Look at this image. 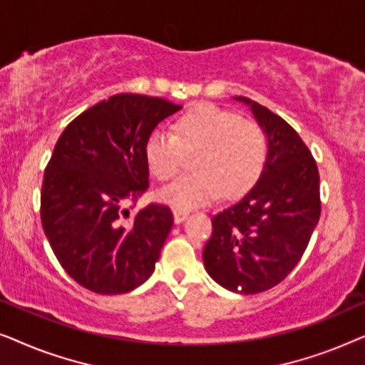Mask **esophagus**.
<instances>
[{
  "label": "esophagus",
  "instance_id": "34e87169",
  "mask_svg": "<svg viewBox=\"0 0 365 365\" xmlns=\"http://www.w3.org/2000/svg\"><path fill=\"white\" fill-rule=\"evenodd\" d=\"M173 214H174V222L176 224L186 221L189 216V212L184 211V209H173Z\"/></svg>",
  "mask_w": 365,
  "mask_h": 365
}]
</instances>
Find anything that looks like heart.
I'll return each instance as SVG.
<instances>
[{
  "instance_id": "obj_1",
  "label": "heart",
  "mask_w": 365,
  "mask_h": 365,
  "mask_svg": "<svg viewBox=\"0 0 365 365\" xmlns=\"http://www.w3.org/2000/svg\"><path fill=\"white\" fill-rule=\"evenodd\" d=\"M185 153H193L192 171L159 192L176 209L204 206L226 191L246 192L261 176L267 159L262 128L216 104H197L173 124V134L154 129L144 144V158L158 181H171L181 171Z\"/></svg>"
}]
</instances>
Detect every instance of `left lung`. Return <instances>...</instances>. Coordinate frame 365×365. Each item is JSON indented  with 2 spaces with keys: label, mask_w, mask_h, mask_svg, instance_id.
I'll list each match as a JSON object with an SVG mask.
<instances>
[{
  "label": "left lung",
  "mask_w": 365,
  "mask_h": 365,
  "mask_svg": "<svg viewBox=\"0 0 365 365\" xmlns=\"http://www.w3.org/2000/svg\"><path fill=\"white\" fill-rule=\"evenodd\" d=\"M267 138V159L254 187L212 217L204 267L219 286L241 294L267 291L301 261L321 216L319 171L311 151L281 116L249 98Z\"/></svg>",
  "instance_id": "obj_1"
}]
</instances>
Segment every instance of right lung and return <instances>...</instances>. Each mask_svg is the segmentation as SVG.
I'll return each mask as SVG.
<instances>
[{
    "label": "right lung",
    "instance_id": "add662e5",
    "mask_svg": "<svg viewBox=\"0 0 365 365\" xmlns=\"http://www.w3.org/2000/svg\"><path fill=\"white\" fill-rule=\"evenodd\" d=\"M182 106L143 94H114L73 119L44 171L41 224L64 271L98 294H124L148 281L173 227V212L128 202L146 191L144 144Z\"/></svg>",
    "mask_w": 365,
    "mask_h": 365
}]
</instances>
